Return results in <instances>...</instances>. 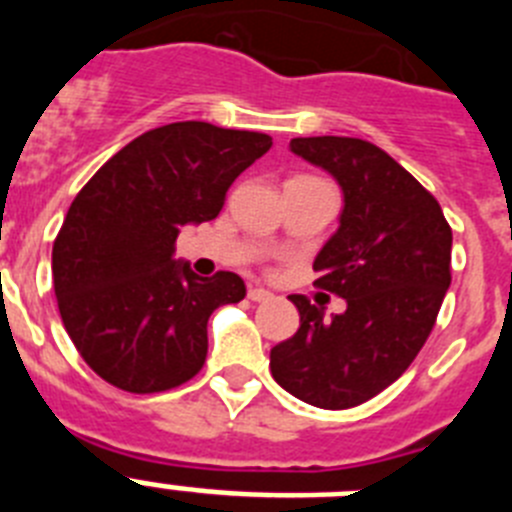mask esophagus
<instances>
[{
    "instance_id": "34e87169",
    "label": "esophagus",
    "mask_w": 512,
    "mask_h": 512,
    "mask_svg": "<svg viewBox=\"0 0 512 512\" xmlns=\"http://www.w3.org/2000/svg\"><path fill=\"white\" fill-rule=\"evenodd\" d=\"M271 297H274V295H271L269 289H261V287L248 289V300H251V302H269Z\"/></svg>"
}]
</instances>
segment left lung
Returning <instances> with one entry per match:
<instances>
[{
	"label": "left lung",
	"instance_id": "1",
	"mask_svg": "<svg viewBox=\"0 0 512 512\" xmlns=\"http://www.w3.org/2000/svg\"><path fill=\"white\" fill-rule=\"evenodd\" d=\"M292 153L328 171L343 189L341 225L312 269L346 312L292 295L300 328L271 348V377L297 400L356 408L390 387L431 336L451 284V228L410 171L369 140L292 138Z\"/></svg>",
	"mask_w": 512,
	"mask_h": 512
}]
</instances>
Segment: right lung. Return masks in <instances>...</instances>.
<instances>
[{"label": "right lung", "mask_w": 512, "mask_h": 512, "mask_svg": "<svg viewBox=\"0 0 512 512\" xmlns=\"http://www.w3.org/2000/svg\"><path fill=\"white\" fill-rule=\"evenodd\" d=\"M269 148L266 133L171 122L130 140L76 194L53 243V289L63 328L104 382L151 395L200 372L207 320L246 284L233 271L197 277L174 259L176 235L215 220Z\"/></svg>", "instance_id": "right-lung-1"}]
</instances>
